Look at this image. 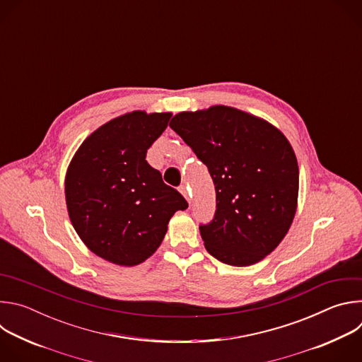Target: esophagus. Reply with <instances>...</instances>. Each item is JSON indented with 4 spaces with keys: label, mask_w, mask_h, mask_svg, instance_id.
<instances>
[{
    "label": "esophagus",
    "mask_w": 362,
    "mask_h": 362,
    "mask_svg": "<svg viewBox=\"0 0 362 362\" xmlns=\"http://www.w3.org/2000/svg\"><path fill=\"white\" fill-rule=\"evenodd\" d=\"M179 192H180V193L185 196V199L190 203V197H192V194H190V192H189V187L183 185V186H180V187H179Z\"/></svg>",
    "instance_id": "1"
}]
</instances>
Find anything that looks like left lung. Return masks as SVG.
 <instances>
[{
  "mask_svg": "<svg viewBox=\"0 0 362 362\" xmlns=\"http://www.w3.org/2000/svg\"><path fill=\"white\" fill-rule=\"evenodd\" d=\"M208 166L216 212L199 226L218 261L249 267L275 250L295 218L299 169L285 134L229 106L180 112L169 124Z\"/></svg>",
  "mask_w": 362,
  "mask_h": 362,
  "instance_id": "8db88e82",
  "label": "left lung"
}]
</instances>
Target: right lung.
<instances>
[{
	"label": "right lung",
	"mask_w": 362,
	"mask_h": 362,
	"mask_svg": "<svg viewBox=\"0 0 362 362\" xmlns=\"http://www.w3.org/2000/svg\"><path fill=\"white\" fill-rule=\"evenodd\" d=\"M172 113L134 110L94 130L77 148L64 180L70 221L97 256L120 267L144 262L170 218L187 202L146 162Z\"/></svg>",
	"instance_id": "1"
}]
</instances>
